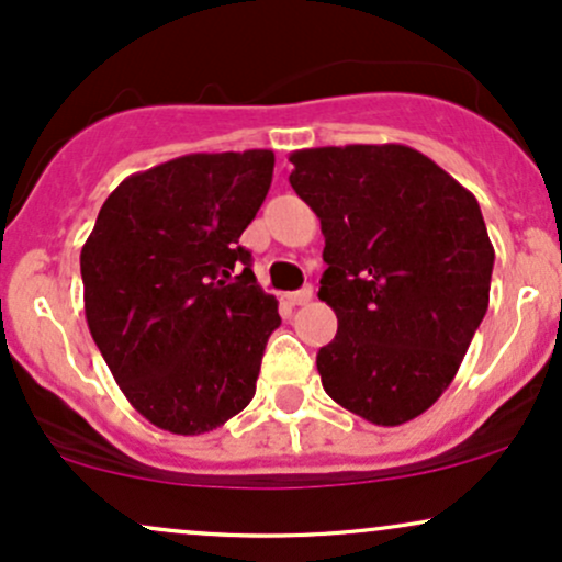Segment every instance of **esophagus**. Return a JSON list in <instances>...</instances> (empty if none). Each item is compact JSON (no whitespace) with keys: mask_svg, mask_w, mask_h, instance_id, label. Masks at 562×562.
<instances>
[{"mask_svg":"<svg viewBox=\"0 0 562 562\" xmlns=\"http://www.w3.org/2000/svg\"><path fill=\"white\" fill-rule=\"evenodd\" d=\"M312 295H314V290H312V285H306V288H301V290H295V293H288L285 299H288V303L290 306H306L308 301H312Z\"/></svg>","mask_w":562,"mask_h":562,"instance_id":"34e87169","label":"esophagus"}]
</instances>
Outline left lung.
Masks as SVG:
<instances>
[{
	"mask_svg": "<svg viewBox=\"0 0 562 562\" xmlns=\"http://www.w3.org/2000/svg\"><path fill=\"white\" fill-rule=\"evenodd\" d=\"M290 184L325 235L319 348L327 396L375 425L415 420L449 389L488 308L494 245L479 200L406 145L290 153Z\"/></svg>",
	"mask_w": 562,
	"mask_h": 562,
	"instance_id": "1",
	"label": "left lung"
}]
</instances>
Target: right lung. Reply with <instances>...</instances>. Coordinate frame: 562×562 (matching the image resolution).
Here are the masks:
<instances>
[{"instance_id": "add662e5", "label": "right lung", "mask_w": 562, "mask_h": 562, "mask_svg": "<svg viewBox=\"0 0 562 562\" xmlns=\"http://www.w3.org/2000/svg\"><path fill=\"white\" fill-rule=\"evenodd\" d=\"M272 171V150H245L132 173L81 248L89 333L128 404L169 434H209L256 393L280 314L240 235Z\"/></svg>"}]
</instances>
